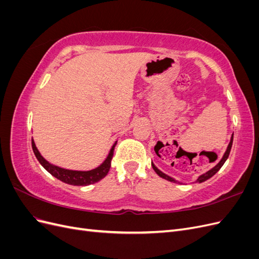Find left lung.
<instances>
[{
	"label": "left lung",
	"mask_w": 259,
	"mask_h": 259,
	"mask_svg": "<svg viewBox=\"0 0 259 259\" xmlns=\"http://www.w3.org/2000/svg\"><path fill=\"white\" fill-rule=\"evenodd\" d=\"M232 142H233V135L231 136V139H230V143H229V145H228V147H227V150H226V152L224 153V155H223V158H222V160L219 161L216 165L213 167V168H210L209 170H207L206 173H204V174H202V175H200L199 177H198V179L195 180V183H203V182H205V180H207V179H209L210 177H213L217 171L221 169V167L224 165V163L226 162V160L228 159V156H229V153H230V150H231V147H232ZM151 165H152V168L154 169V171L156 174H158L160 177H162V178H164V179H166V180H168V182H171V183H178V184H182V183H179V182H177L176 179H174V178H171L170 176H168V175H166V174H164L163 171H161L158 167H156L153 163H151Z\"/></svg>",
	"instance_id": "8db88e82"
}]
</instances>
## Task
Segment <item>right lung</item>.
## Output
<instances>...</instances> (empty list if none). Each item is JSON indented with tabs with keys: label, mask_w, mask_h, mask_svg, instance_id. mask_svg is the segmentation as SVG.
I'll return each mask as SVG.
<instances>
[{
	"label": "right lung",
	"mask_w": 259,
	"mask_h": 259,
	"mask_svg": "<svg viewBox=\"0 0 259 259\" xmlns=\"http://www.w3.org/2000/svg\"><path fill=\"white\" fill-rule=\"evenodd\" d=\"M115 145H116V142L111 147L110 152H109L106 160L101 163L98 167L91 170H72V169H67V168L56 166L54 165V164L50 163L49 161H46L41 155L40 151L37 150V148L34 144V140L32 139L33 152L41 165L54 177L61 180L62 183H66L68 185H72V186H89L92 184H95L99 182V180L103 179L104 177H106L111 166V160L113 156Z\"/></svg>",
	"instance_id": "right-lung-1"
}]
</instances>
